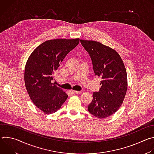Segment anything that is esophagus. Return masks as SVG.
Segmentation results:
<instances>
[{
    "label": "esophagus",
    "instance_id": "1",
    "mask_svg": "<svg viewBox=\"0 0 154 154\" xmlns=\"http://www.w3.org/2000/svg\"><path fill=\"white\" fill-rule=\"evenodd\" d=\"M70 92L72 94H78V93H80V91H75V90H71Z\"/></svg>",
    "mask_w": 154,
    "mask_h": 154
}]
</instances>
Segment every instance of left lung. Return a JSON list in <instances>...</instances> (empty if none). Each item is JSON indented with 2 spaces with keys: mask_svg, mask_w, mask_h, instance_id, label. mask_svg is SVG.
Returning a JSON list of instances; mask_svg holds the SVG:
<instances>
[{
  "mask_svg": "<svg viewBox=\"0 0 154 154\" xmlns=\"http://www.w3.org/2000/svg\"><path fill=\"white\" fill-rule=\"evenodd\" d=\"M80 42L91 58L95 75L102 79L99 91L93 93V100L88 106V112L100 119L109 117L121 106L127 92V76L123 61L115 50L99 42Z\"/></svg>",
  "mask_w": 154,
  "mask_h": 154,
  "instance_id": "left-lung-1",
  "label": "left lung"
}]
</instances>
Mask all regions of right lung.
<instances>
[{
    "label": "right lung",
    "mask_w": 154,
    "mask_h": 154,
    "mask_svg": "<svg viewBox=\"0 0 154 154\" xmlns=\"http://www.w3.org/2000/svg\"><path fill=\"white\" fill-rule=\"evenodd\" d=\"M79 41V38L46 41L38 46L28 58L24 72L26 90L35 106L45 114L56 112L68 97L51 82L54 71Z\"/></svg>",
    "instance_id": "add662e5"
}]
</instances>
